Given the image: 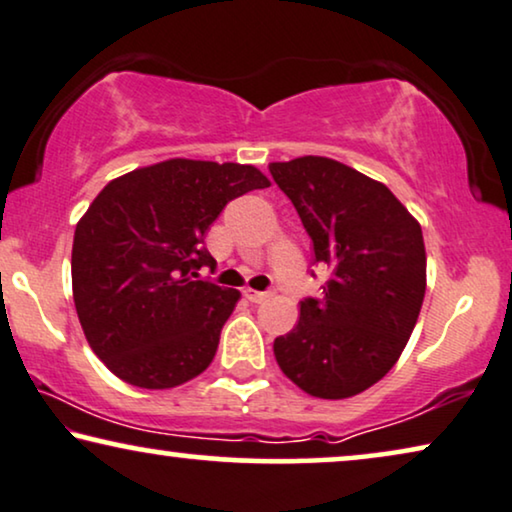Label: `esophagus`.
Returning a JSON list of instances; mask_svg holds the SVG:
<instances>
[{"mask_svg":"<svg viewBox=\"0 0 512 512\" xmlns=\"http://www.w3.org/2000/svg\"><path fill=\"white\" fill-rule=\"evenodd\" d=\"M269 294L271 292H257V290H250V287H243V297H246L248 301H253V304H262Z\"/></svg>","mask_w":512,"mask_h":512,"instance_id":"34e87169","label":"esophagus"}]
</instances>
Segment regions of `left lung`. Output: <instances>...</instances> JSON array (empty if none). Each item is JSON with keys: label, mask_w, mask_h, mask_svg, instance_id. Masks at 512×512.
Returning a JSON list of instances; mask_svg holds the SVG:
<instances>
[{"label": "left lung", "mask_w": 512, "mask_h": 512, "mask_svg": "<svg viewBox=\"0 0 512 512\" xmlns=\"http://www.w3.org/2000/svg\"><path fill=\"white\" fill-rule=\"evenodd\" d=\"M269 171L297 208L327 266L322 297L301 301L299 322L273 341L280 371L318 399L369 390L397 364L427 290L420 222L357 169L306 155Z\"/></svg>", "instance_id": "1"}]
</instances>
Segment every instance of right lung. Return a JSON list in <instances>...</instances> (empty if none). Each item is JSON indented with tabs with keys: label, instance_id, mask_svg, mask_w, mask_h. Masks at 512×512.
I'll return each instance as SVG.
<instances>
[{
	"label": "right lung",
	"instance_id": "add662e5",
	"mask_svg": "<svg viewBox=\"0 0 512 512\" xmlns=\"http://www.w3.org/2000/svg\"><path fill=\"white\" fill-rule=\"evenodd\" d=\"M269 187L250 164L176 160L134 169L76 225L71 285L83 334L120 380L169 390L213 362L239 290L201 280L204 236L229 201Z\"/></svg>",
	"mask_w": 512,
	"mask_h": 512
}]
</instances>
